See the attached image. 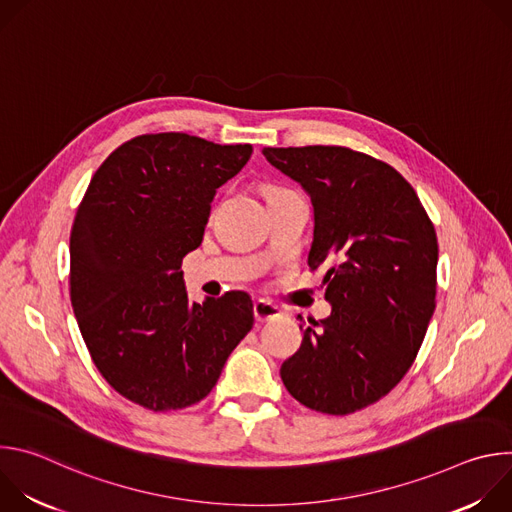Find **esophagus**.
Returning <instances> with one entry per match:
<instances>
[{"label":"esophagus","instance_id":"esophagus-1","mask_svg":"<svg viewBox=\"0 0 512 512\" xmlns=\"http://www.w3.org/2000/svg\"><path fill=\"white\" fill-rule=\"evenodd\" d=\"M253 314H255L257 322H273V320L281 318V310L265 300H257L253 304Z\"/></svg>","mask_w":512,"mask_h":512}]
</instances>
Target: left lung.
<instances>
[{
	"label": "left lung",
	"mask_w": 512,
	"mask_h": 512,
	"mask_svg": "<svg viewBox=\"0 0 512 512\" xmlns=\"http://www.w3.org/2000/svg\"><path fill=\"white\" fill-rule=\"evenodd\" d=\"M314 206L310 269L326 263L332 314L304 330L281 381L302 405L348 415L409 371L435 308L437 237L411 184L389 164L340 145L263 148ZM302 320V316H298Z\"/></svg>",
	"instance_id": "1"
}]
</instances>
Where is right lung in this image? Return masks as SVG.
Wrapping results in <instances>:
<instances>
[{
    "instance_id": "1",
    "label": "right lung",
    "mask_w": 512,
    "mask_h": 512,
    "mask_svg": "<svg viewBox=\"0 0 512 512\" xmlns=\"http://www.w3.org/2000/svg\"><path fill=\"white\" fill-rule=\"evenodd\" d=\"M251 143L188 133L125 141L95 172L70 231V302L103 379L150 409L204 399L253 328L229 291L188 302L182 259L202 243L210 202L249 162Z\"/></svg>"
}]
</instances>
